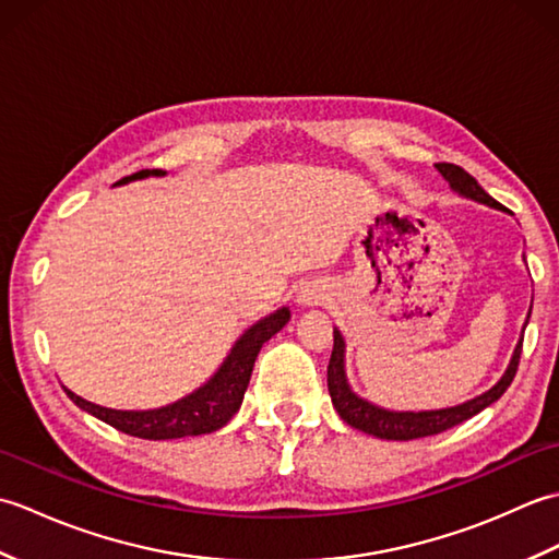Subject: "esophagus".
Instances as JSON below:
<instances>
[{
    "mask_svg": "<svg viewBox=\"0 0 559 559\" xmlns=\"http://www.w3.org/2000/svg\"><path fill=\"white\" fill-rule=\"evenodd\" d=\"M319 300H322V293H319L314 286H305L300 290V295H298V302L300 305H314Z\"/></svg>",
    "mask_w": 559,
    "mask_h": 559,
    "instance_id": "34e87169",
    "label": "esophagus"
}]
</instances>
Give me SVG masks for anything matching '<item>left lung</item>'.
<instances>
[{
	"mask_svg": "<svg viewBox=\"0 0 559 559\" xmlns=\"http://www.w3.org/2000/svg\"><path fill=\"white\" fill-rule=\"evenodd\" d=\"M435 168L442 173L449 187L459 192L461 197L478 201V204L492 206V209H502L500 201H495L485 189L476 182V177L468 175L463 168L454 163H435ZM531 317V314H528ZM528 324V319H526ZM521 343H524V336L516 343L512 360H509L507 372L502 374L500 382H497L492 389L485 391V394L471 399L466 403H459V406L451 408H439V411H386L379 408L374 403L360 399L355 391L350 389L348 379H346V343H343L341 331L334 329V350H331V360H329V370H326V384H329V394L331 403L338 411V415L346 420L350 427L360 432H367L379 439H396V442H408V439H418V437H430L449 430V427L461 425L463 420L478 415L483 408L492 406V403L500 399L509 384L514 382V374L519 370V358H521Z\"/></svg>",
	"mask_w": 559,
	"mask_h": 559,
	"instance_id": "obj_1",
	"label": "left lung"
}]
</instances>
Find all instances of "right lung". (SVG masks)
Here are the masks:
<instances>
[{
  "label": "right lung",
  "mask_w": 559,
  "mask_h": 559,
  "mask_svg": "<svg viewBox=\"0 0 559 559\" xmlns=\"http://www.w3.org/2000/svg\"><path fill=\"white\" fill-rule=\"evenodd\" d=\"M160 177L163 170H139L129 177H122L115 185H127L132 180H144V177ZM290 310L281 307L273 314L259 319L254 326H249L245 334L237 338L228 358L223 360L218 372L213 374L204 386H199L192 394L170 403V406L153 408V411H115L103 408L86 399L76 396L74 391H67V396L98 420L112 425L115 430L127 432L141 439H177V437H194L216 432L228 423L233 415L240 411L245 391L252 377V367L261 346L288 324Z\"/></svg>",
  "instance_id": "obj_1"
}]
</instances>
